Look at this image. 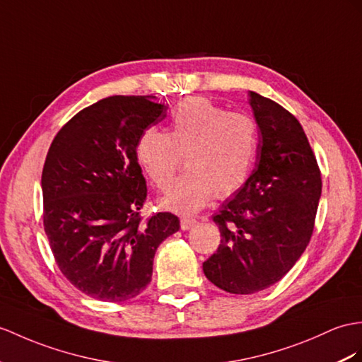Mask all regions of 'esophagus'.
<instances>
[{
    "mask_svg": "<svg viewBox=\"0 0 362 362\" xmlns=\"http://www.w3.org/2000/svg\"><path fill=\"white\" fill-rule=\"evenodd\" d=\"M197 224V219L193 218H181V228L182 230H189L190 227H193Z\"/></svg>",
    "mask_w": 362,
    "mask_h": 362,
    "instance_id": "34e87169",
    "label": "esophagus"
}]
</instances>
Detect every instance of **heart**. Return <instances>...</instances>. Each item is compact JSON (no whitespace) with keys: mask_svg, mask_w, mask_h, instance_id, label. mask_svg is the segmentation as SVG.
<instances>
[{"mask_svg":"<svg viewBox=\"0 0 362 362\" xmlns=\"http://www.w3.org/2000/svg\"><path fill=\"white\" fill-rule=\"evenodd\" d=\"M258 148V127L245 113L228 112L193 96L172 112L170 129H147L135 155L158 190H169L182 164L187 170L161 204L178 214H195L216 195H232L247 180Z\"/></svg>","mask_w":362,"mask_h":362,"instance_id":"1","label":"heart"}]
</instances>
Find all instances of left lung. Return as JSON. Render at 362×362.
<instances>
[{
  "label": "left lung",
  "instance_id": "left-lung-1",
  "mask_svg": "<svg viewBox=\"0 0 362 362\" xmlns=\"http://www.w3.org/2000/svg\"><path fill=\"white\" fill-rule=\"evenodd\" d=\"M259 127L258 161L214 221L221 232L202 270L228 293L252 295L295 266L310 241L321 197V172L303 126L283 105L250 92Z\"/></svg>",
  "mask_w": 362,
  "mask_h": 362
}]
</instances>
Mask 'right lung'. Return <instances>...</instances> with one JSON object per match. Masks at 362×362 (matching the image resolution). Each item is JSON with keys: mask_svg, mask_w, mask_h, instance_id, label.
<instances>
[{"mask_svg": "<svg viewBox=\"0 0 362 362\" xmlns=\"http://www.w3.org/2000/svg\"><path fill=\"white\" fill-rule=\"evenodd\" d=\"M165 110L151 96H109L78 112L50 144L44 230L61 273L95 299L121 303L143 292L158 245L180 228L170 211L141 216L147 184L135 146Z\"/></svg>", "mask_w": 362, "mask_h": 362, "instance_id": "add662e5", "label": "right lung"}]
</instances>
